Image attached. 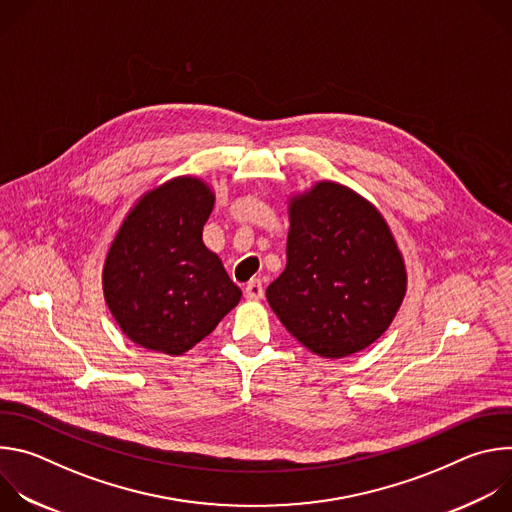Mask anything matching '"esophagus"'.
I'll list each match as a JSON object with an SVG mask.
<instances>
[{"instance_id":"obj_1","label":"esophagus","mask_w":512,"mask_h":512,"mask_svg":"<svg viewBox=\"0 0 512 512\" xmlns=\"http://www.w3.org/2000/svg\"><path fill=\"white\" fill-rule=\"evenodd\" d=\"M245 296L247 300L251 302H257L263 298V283L259 279H251L247 285H245Z\"/></svg>"}]
</instances>
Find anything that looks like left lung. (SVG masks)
<instances>
[{
    "label": "left lung",
    "instance_id": "obj_1",
    "mask_svg": "<svg viewBox=\"0 0 512 512\" xmlns=\"http://www.w3.org/2000/svg\"><path fill=\"white\" fill-rule=\"evenodd\" d=\"M287 214V263L265 291L271 310L322 358L371 346L407 291L405 261L385 216L330 180L291 196Z\"/></svg>",
    "mask_w": 512,
    "mask_h": 512
}]
</instances>
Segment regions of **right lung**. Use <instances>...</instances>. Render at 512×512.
I'll use <instances>...</instances> for the list:
<instances>
[{
    "label": "right lung",
    "instance_id": "obj_1",
    "mask_svg": "<svg viewBox=\"0 0 512 512\" xmlns=\"http://www.w3.org/2000/svg\"><path fill=\"white\" fill-rule=\"evenodd\" d=\"M214 190L178 176L139 196L103 263L105 302L141 348L184 354L241 300L223 261L202 241Z\"/></svg>",
    "mask_w": 512,
    "mask_h": 512
}]
</instances>
